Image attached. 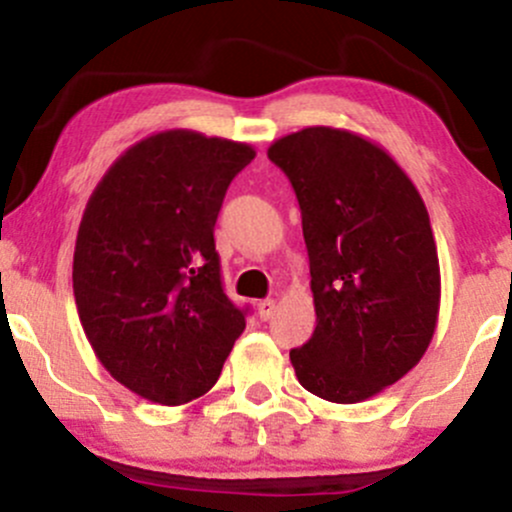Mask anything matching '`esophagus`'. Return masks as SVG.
<instances>
[{
    "label": "esophagus",
    "mask_w": 512,
    "mask_h": 512,
    "mask_svg": "<svg viewBox=\"0 0 512 512\" xmlns=\"http://www.w3.org/2000/svg\"><path fill=\"white\" fill-rule=\"evenodd\" d=\"M274 311H277V301H274V299H265V301L257 303V313H260L262 320L272 318Z\"/></svg>",
    "instance_id": "34e87169"
}]
</instances>
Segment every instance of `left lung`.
<instances>
[{
  "label": "left lung",
  "mask_w": 512,
  "mask_h": 512,
  "mask_svg": "<svg viewBox=\"0 0 512 512\" xmlns=\"http://www.w3.org/2000/svg\"><path fill=\"white\" fill-rule=\"evenodd\" d=\"M301 206L316 306L313 338L291 350L299 384L330 403H359L420 362L440 313V260L428 209L374 140L308 126L274 140Z\"/></svg>",
  "instance_id": "1"
}]
</instances>
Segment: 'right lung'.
Segmentation results:
<instances>
[{
  "label": "right lung",
  "mask_w": 512,
  "mask_h": 512,
  "mask_svg": "<svg viewBox=\"0 0 512 512\" xmlns=\"http://www.w3.org/2000/svg\"><path fill=\"white\" fill-rule=\"evenodd\" d=\"M255 148L172 128L138 140L94 187L72 289L104 369L160 406L204 396L245 330L223 294L213 226Z\"/></svg>",
  "instance_id": "1"
}]
</instances>
